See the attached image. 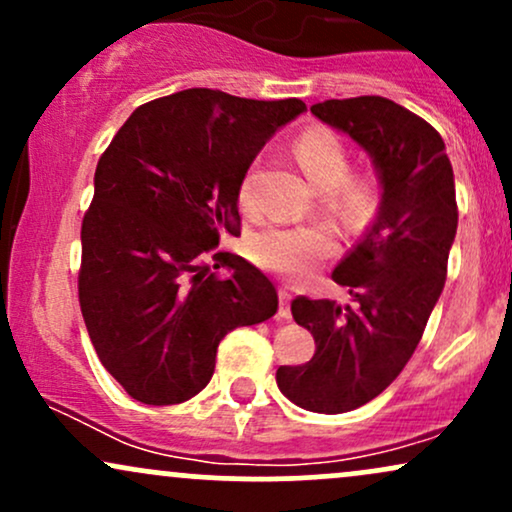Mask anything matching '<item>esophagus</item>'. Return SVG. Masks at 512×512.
Wrapping results in <instances>:
<instances>
[{
    "instance_id": "34e87169",
    "label": "esophagus",
    "mask_w": 512,
    "mask_h": 512,
    "mask_svg": "<svg viewBox=\"0 0 512 512\" xmlns=\"http://www.w3.org/2000/svg\"><path fill=\"white\" fill-rule=\"evenodd\" d=\"M291 291L289 289H279V315L281 320H289L291 317Z\"/></svg>"
}]
</instances>
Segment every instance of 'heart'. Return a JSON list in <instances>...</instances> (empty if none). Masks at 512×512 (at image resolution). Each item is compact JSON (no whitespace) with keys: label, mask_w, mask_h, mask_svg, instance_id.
Listing matches in <instances>:
<instances>
[{"label":"heart","mask_w":512,"mask_h":512,"mask_svg":"<svg viewBox=\"0 0 512 512\" xmlns=\"http://www.w3.org/2000/svg\"><path fill=\"white\" fill-rule=\"evenodd\" d=\"M298 163L310 182L322 192H337V207L349 221H363L378 204L375 182L368 178H346L349 154L342 139L327 127H310L293 144ZM252 199V170L240 185V202ZM334 248L332 233L325 226H281L269 223L252 233L248 255L257 267L286 279H301L315 262L330 257Z\"/></svg>","instance_id":"1"}]
</instances>
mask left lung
<instances>
[{"label":"left lung","mask_w":512,"mask_h":512,"mask_svg":"<svg viewBox=\"0 0 512 512\" xmlns=\"http://www.w3.org/2000/svg\"><path fill=\"white\" fill-rule=\"evenodd\" d=\"M310 113L370 156L380 204L332 272L354 303H291L315 354L303 366H281L276 385L298 407L344 414L378 397L421 342L455 243V175L436 129L390 98L325 101Z\"/></svg>","instance_id":"obj_1"}]
</instances>
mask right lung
<instances>
[{
    "instance_id": "1",
    "label": "right lung",
    "mask_w": 512,
    "mask_h": 512,
    "mask_svg": "<svg viewBox=\"0 0 512 512\" xmlns=\"http://www.w3.org/2000/svg\"><path fill=\"white\" fill-rule=\"evenodd\" d=\"M305 113L298 98L252 101L187 88L142 105L115 134L81 226L79 303L93 349L137 402L180 404L209 385L236 327L279 308L272 281L231 252L238 197L262 146ZM223 266L228 277H216Z\"/></svg>"
}]
</instances>
